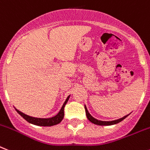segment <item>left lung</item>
Returning <instances> with one entry per match:
<instances>
[{"mask_svg":"<svg viewBox=\"0 0 150 150\" xmlns=\"http://www.w3.org/2000/svg\"><path fill=\"white\" fill-rule=\"evenodd\" d=\"M85 113H86L87 118H88V119L91 122V123H93V124H97V125H100V126H110V125H114V124H118V123H120V122L122 121L123 120H124V119H125L128 115H129V114H128V115L124 116V117L120 118V119H118V120H112V121H101V120H97V119L93 117L91 115V114L88 113V109H87L86 106H85Z\"/></svg>","mask_w":150,"mask_h":150,"instance_id":"1","label":"left lung"}]
</instances>
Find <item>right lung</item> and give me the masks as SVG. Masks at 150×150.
<instances>
[{
	"mask_svg": "<svg viewBox=\"0 0 150 150\" xmlns=\"http://www.w3.org/2000/svg\"><path fill=\"white\" fill-rule=\"evenodd\" d=\"M69 96L67 98V99L65 100V103L63 104L62 107L60 111L58 113L57 115H56L55 117H52L51 118H36V117H30V116L26 115V114H23L22 112H21L20 110H18L17 109H16V110L17 111L20 115L23 117L25 120L27 122L30 123V124H34V125L37 126H42V127H50V126L56 125V124H59L60 122L62 120L64 117V108H65V104L68 102L69 98Z\"/></svg>",
	"mask_w": 150,
	"mask_h": 150,
	"instance_id": "1",
	"label": "right lung"
}]
</instances>
